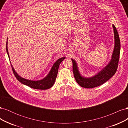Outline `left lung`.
<instances>
[{
    "instance_id": "1",
    "label": "left lung",
    "mask_w": 128,
    "mask_h": 128,
    "mask_svg": "<svg viewBox=\"0 0 128 128\" xmlns=\"http://www.w3.org/2000/svg\"><path fill=\"white\" fill-rule=\"evenodd\" d=\"M113 28L114 30L115 43L112 58L106 66L99 71L96 75L90 77H86L81 75L76 61L72 59L74 75L77 83L80 86L90 88L101 86L106 82L108 80H110L116 72L119 61L121 44H120L118 30L113 24Z\"/></svg>"
}]
</instances>
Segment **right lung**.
<instances>
[{"mask_svg": "<svg viewBox=\"0 0 128 128\" xmlns=\"http://www.w3.org/2000/svg\"><path fill=\"white\" fill-rule=\"evenodd\" d=\"M7 48V41L6 51H7V54H8L9 59H10V55L8 52V48ZM66 57H62L57 60V61L56 62L53 64L52 68L51 69V70H50L48 75L43 79L40 80H26V78H22V77L19 76L18 74V73L15 72L14 68L13 67L12 64H11V66H12V70L13 71V73L15 76L16 77V78L19 82L26 85V86H28L30 88H34V89H38V90H46V89H48V88H51L53 86V84L56 81V78L59 65L61 62Z\"/></svg>", "mask_w": 128, "mask_h": 128, "instance_id": "1", "label": "right lung"}]
</instances>
